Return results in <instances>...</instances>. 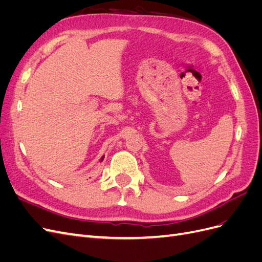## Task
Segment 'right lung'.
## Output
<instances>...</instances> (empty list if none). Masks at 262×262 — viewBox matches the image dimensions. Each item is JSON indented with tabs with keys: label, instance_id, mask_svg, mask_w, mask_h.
Wrapping results in <instances>:
<instances>
[{
	"label": "right lung",
	"instance_id": "add662e5",
	"mask_svg": "<svg viewBox=\"0 0 262 262\" xmlns=\"http://www.w3.org/2000/svg\"><path fill=\"white\" fill-rule=\"evenodd\" d=\"M104 157H105V156H102V157L100 158V162H102V160H104Z\"/></svg>",
	"mask_w": 262,
	"mask_h": 262
}]
</instances>
